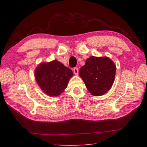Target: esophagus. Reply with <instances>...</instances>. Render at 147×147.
I'll list each match as a JSON object with an SVG mask.
<instances>
[{"label":"esophagus","mask_w":147,"mask_h":147,"mask_svg":"<svg viewBox=\"0 0 147 147\" xmlns=\"http://www.w3.org/2000/svg\"><path fill=\"white\" fill-rule=\"evenodd\" d=\"M73 72L75 74H78V69L77 67H74L73 68Z\"/></svg>","instance_id":"1"}]
</instances>
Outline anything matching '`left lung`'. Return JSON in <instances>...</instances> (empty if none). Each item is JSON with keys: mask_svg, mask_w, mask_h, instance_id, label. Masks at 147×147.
<instances>
[{"mask_svg": "<svg viewBox=\"0 0 147 147\" xmlns=\"http://www.w3.org/2000/svg\"><path fill=\"white\" fill-rule=\"evenodd\" d=\"M115 70V65L111 59L92 56L81 67L79 74L92 95L101 96L111 88Z\"/></svg>", "mask_w": 147, "mask_h": 147, "instance_id": "1", "label": "left lung"}]
</instances>
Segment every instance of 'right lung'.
I'll use <instances>...</instances> for the list:
<instances>
[{
	"label": "right lung",
	"mask_w": 147,
	"mask_h": 147,
	"mask_svg": "<svg viewBox=\"0 0 147 147\" xmlns=\"http://www.w3.org/2000/svg\"><path fill=\"white\" fill-rule=\"evenodd\" d=\"M73 73L57 60L40 64L35 71L37 83L45 94L56 96L64 92Z\"/></svg>",
	"instance_id": "right-lung-1"
}]
</instances>
